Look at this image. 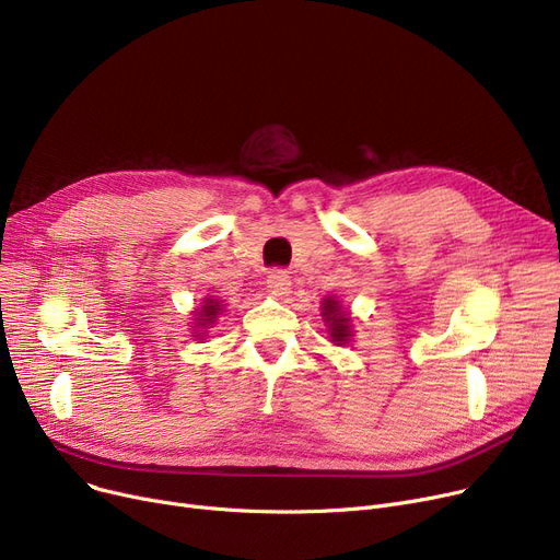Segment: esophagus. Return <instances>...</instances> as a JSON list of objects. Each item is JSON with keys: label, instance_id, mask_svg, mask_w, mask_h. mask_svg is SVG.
I'll return each mask as SVG.
<instances>
[{"label": "esophagus", "instance_id": "1", "mask_svg": "<svg viewBox=\"0 0 560 560\" xmlns=\"http://www.w3.org/2000/svg\"><path fill=\"white\" fill-rule=\"evenodd\" d=\"M268 292L272 298H285L288 292H290V277H288V272H283V270H275V272H270V277H268Z\"/></svg>", "mask_w": 560, "mask_h": 560}]
</instances>
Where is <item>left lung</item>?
Instances as JSON below:
<instances>
[{
    "label": "left lung",
    "mask_w": 560,
    "mask_h": 560,
    "mask_svg": "<svg viewBox=\"0 0 560 560\" xmlns=\"http://www.w3.org/2000/svg\"><path fill=\"white\" fill-rule=\"evenodd\" d=\"M322 319H325V327L329 331V340L336 347H345L354 338V317L351 311L342 306V302L334 295L322 300Z\"/></svg>",
    "instance_id": "8db88e82"
}]
</instances>
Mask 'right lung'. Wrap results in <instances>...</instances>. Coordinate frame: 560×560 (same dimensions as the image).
<instances>
[{
    "mask_svg": "<svg viewBox=\"0 0 560 560\" xmlns=\"http://www.w3.org/2000/svg\"><path fill=\"white\" fill-rule=\"evenodd\" d=\"M224 313V304L222 300L215 298H203L201 306H197L190 315H192V338H197L199 342H203L209 338V331L218 325V317Z\"/></svg>",
    "mask_w": 560,
    "mask_h": 560,
    "instance_id": "right-lung-1",
    "label": "right lung"
}]
</instances>
